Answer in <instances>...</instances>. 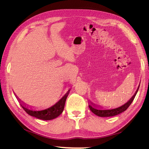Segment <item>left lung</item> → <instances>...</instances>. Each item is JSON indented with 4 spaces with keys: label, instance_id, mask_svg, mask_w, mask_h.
Wrapping results in <instances>:
<instances>
[{
    "label": "left lung",
    "instance_id": "obj_1",
    "mask_svg": "<svg viewBox=\"0 0 149 149\" xmlns=\"http://www.w3.org/2000/svg\"><path fill=\"white\" fill-rule=\"evenodd\" d=\"M139 87L137 88V91H136V92L135 93L134 95H133V97L131 98L129 100H128V102H126L125 104H124L123 105L121 106V107L114 108V109L101 110V109H98V108H96V107L95 106V104H93L92 102H90L91 104L89 105V107L91 111L93 113H94L95 115H97L98 116H100V117H110V116H114L120 114V113L124 112V111L127 110V108L130 107L131 104H132V102H133V100L134 99L135 95L138 91L139 88Z\"/></svg>",
    "mask_w": 149,
    "mask_h": 149
}]
</instances>
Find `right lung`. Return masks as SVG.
I'll return each mask as SVG.
<instances>
[{"instance_id":"1","label":"right lung","mask_w":149,"mask_h":149,"mask_svg":"<svg viewBox=\"0 0 149 149\" xmlns=\"http://www.w3.org/2000/svg\"><path fill=\"white\" fill-rule=\"evenodd\" d=\"M70 91V90H69L68 91L65 93V95H64V97H63L58 102H57L56 104L52 106L51 107L47 108V109L45 110L35 111L29 109L28 108L26 107V105L22 104V103L20 104H21L22 107L23 108V109L26 111L27 114L31 116L37 118H38V119L42 120H50L59 116L62 113L64 108L65 100H66L68 95H69Z\"/></svg>"}]
</instances>
